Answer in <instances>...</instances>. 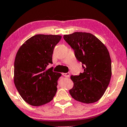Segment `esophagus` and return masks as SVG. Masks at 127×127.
I'll return each instance as SVG.
<instances>
[{
    "label": "esophagus",
    "mask_w": 127,
    "mask_h": 127,
    "mask_svg": "<svg viewBox=\"0 0 127 127\" xmlns=\"http://www.w3.org/2000/svg\"><path fill=\"white\" fill-rule=\"evenodd\" d=\"M62 75L64 76V77H66V78H68V77L70 76V73H63Z\"/></svg>",
    "instance_id": "34e87169"
}]
</instances>
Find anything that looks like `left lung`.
<instances>
[{
	"label": "left lung",
	"mask_w": 127,
	"mask_h": 127,
	"mask_svg": "<svg viewBox=\"0 0 127 127\" xmlns=\"http://www.w3.org/2000/svg\"><path fill=\"white\" fill-rule=\"evenodd\" d=\"M63 37L74 49L76 59L84 64V72L71 75L73 87L69 90L70 94L81 103L97 101L105 93L111 78V59L108 49L90 33L75 32Z\"/></svg>",
	"instance_id": "obj_1"
}]
</instances>
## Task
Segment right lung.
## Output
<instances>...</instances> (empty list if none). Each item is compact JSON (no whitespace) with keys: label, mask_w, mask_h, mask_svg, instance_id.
<instances>
[{"label":"right lung","mask_w":127,"mask_h":127,"mask_svg":"<svg viewBox=\"0 0 127 127\" xmlns=\"http://www.w3.org/2000/svg\"><path fill=\"white\" fill-rule=\"evenodd\" d=\"M61 38L60 35L36 34L27 39L17 52L14 84L23 100L30 105L46 104L56 94L62 74L46 67L52 63L54 48Z\"/></svg>","instance_id":"right-lung-1"}]
</instances>
